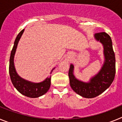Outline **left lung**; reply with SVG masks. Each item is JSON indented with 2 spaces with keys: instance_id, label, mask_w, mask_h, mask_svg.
Segmentation results:
<instances>
[{
  "instance_id": "left-lung-1",
  "label": "left lung",
  "mask_w": 122,
  "mask_h": 122,
  "mask_svg": "<svg viewBox=\"0 0 122 122\" xmlns=\"http://www.w3.org/2000/svg\"><path fill=\"white\" fill-rule=\"evenodd\" d=\"M95 39L102 44L104 62L100 71L89 82L79 80L74 75V65H70L68 71L70 84L77 94L86 98H92L104 92L111 85L116 74V57L112 40L106 32L95 33Z\"/></svg>"
}]
</instances>
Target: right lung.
<instances>
[{
	"label": "right lung",
	"mask_w": 122,
	"mask_h": 122,
	"mask_svg": "<svg viewBox=\"0 0 122 122\" xmlns=\"http://www.w3.org/2000/svg\"><path fill=\"white\" fill-rule=\"evenodd\" d=\"M24 29L19 32V34L17 35L15 39L14 46L11 52L10 58V65H9V73L10 76L11 81L12 82L14 87L16 89V90L23 95L26 96L30 98H38L44 94L48 91L51 86V77H46V79L41 82H32L25 80L22 78L18 75L16 71V68L14 63V58L16 53V51L17 49L18 44L19 41L22 36ZM55 69L54 68L51 71V74Z\"/></svg>",
	"instance_id": "add662e5"
}]
</instances>
